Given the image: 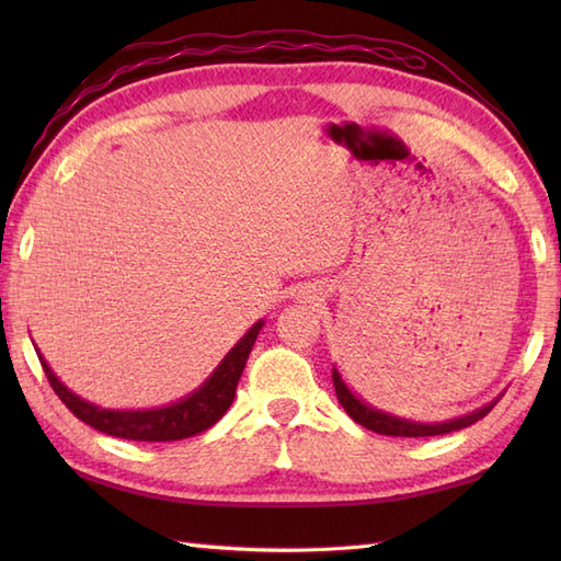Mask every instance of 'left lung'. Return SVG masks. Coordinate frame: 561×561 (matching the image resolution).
I'll use <instances>...</instances> for the list:
<instances>
[{
  "mask_svg": "<svg viewBox=\"0 0 561 561\" xmlns=\"http://www.w3.org/2000/svg\"><path fill=\"white\" fill-rule=\"evenodd\" d=\"M332 383H335V392L337 400L356 424H362L366 428H371L376 434H386V436H408V438H416V436H440V434H450L458 432V428L470 426L474 422H480L482 416H486L492 412L494 404L499 402V398H494L492 402H486L484 408L468 412L462 416H456V420H446V422H412L404 420V416H396L388 414L383 410L374 408V404L364 402L356 392L347 386V380L342 378V374L337 371V366H332Z\"/></svg>",
  "mask_w": 561,
  "mask_h": 561,
  "instance_id": "1",
  "label": "left lung"
}]
</instances>
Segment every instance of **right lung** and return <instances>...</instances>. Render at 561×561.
Instances as JSON below:
<instances>
[{"label":"right lung","instance_id":"1","mask_svg":"<svg viewBox=\"0 0 561 561\" xmlns=\"http://www.w3.org/2000/svg\"><path fill=\"white\" fill-rule=\"evenodd\" d=\"M262 325H265V320L260 318L257 323H253V328H250L245 335L238 340L229 352H226L219 366L214 368L199 388L187 392V396L181 400L161 404V408H147V410H111V408H101V404L83 400L55 376V371L50 368V364L45 362L41 350L35 347V344L33 347L38 352L43 371L47 380H50L53 390L83 424L99 428V432L108 436L127 438V440H181V438H190L195 434L207 432V428L217 424L226 414V410L231 408V402L236 398L238 378L243 374L248 354L253 350Z\"/></svg>","mask_w":561,"mask_h":561}]
</instances>
